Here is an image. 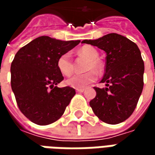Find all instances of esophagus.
Returning a JSON list of instances; mask_svg holds the SVG:
<instances>
[{"instance_id": "obj_1", "label": "esophagus", "mask_w": 155, "mask_h": 155, "mask_svg": "<svg viewBox=\"0 0 155 155\" xmlns=\"http://www.w3.org/2000/svg\"><path fill=\"white\" fill-rule=\"evenodd\" d=\"M84 91V88H82V89H76V92H80V93H82Z\"/></svg>"}]
</instances>
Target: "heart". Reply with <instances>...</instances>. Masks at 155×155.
Masks as SVG:
<instances>
[{
    "label": "heart",
    "mask_w": 155,
    "mask_h": 155,
    "mask_svg": "<svg viewBox=\"0 0 155 155\" xmlns=\"http://www.w3.org/2000/svg\"><path fill=\"white\" fill-rule=\"evenodd\" d=\"M78 54L84 56L89 60L86 65V70H94L95 71H100L101 69V64L99 59V52L95 48L86 45L83 46L78 51ZM57 68L59 71L64 76L71 75L74 71V64L71 59V55L69 52L62 54L58 58ZM94 71H88L84 74H75L70 77L65 81V84L68 86H71L75 89H82L87 86L88 84L94 82L97 79L96 73Z\"/></svg>",
    "instance_id": "1"
}]
</instances>
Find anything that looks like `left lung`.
<instances>
[{"instance_id":"obj_1","label":"left lung","mask_w":155,"mask_h":155,"mask_svg":"<svg viewBox=\"0 0 155 155\" xmlns=\"http://www.w3.org/2000/svg\"><path fill=\"white\" fill-rule=\"evenodd\" d=\"M82 43L97 46L106 53L101 81L106 87H94L96 96L90 101L91 107L104 123L123 122L133 114L143 91L144 64L140 49L133 41L116 33Z\"/></svg>"}]
</instances>
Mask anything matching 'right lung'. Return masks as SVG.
<instances>
[{"mask_svg": "<svg viewBox=\"0 0 155 155\" xmlns=\"http://www.w3.org/2000/svg\"><path fill=\"white\" fill-rule=\"evenodd\" d=\"M81 41L40 36L21 48L11 65V84L20 110L39 125L58 120L75 94L70 86L57 87L64 77L57 60Z\"/></svg>", "mask_w": 155, "mask_h": 155, "instance_id": "add662e5", "label": "right lung"}]
</instances>
